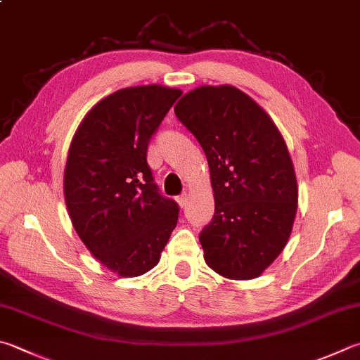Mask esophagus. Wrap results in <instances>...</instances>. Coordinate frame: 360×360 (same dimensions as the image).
Masks as SVG:
<instances>
[{
  "label": "esophagus",
  "mask_w": 360,
  "mask_h": 360,
  "mask_svg": "<svg viewBox=\"0 0 360 360\" xmlns=\"http://www.w3.org/2000/svg\"><path fill=\"white\" fill-rule=\"evenodd\" d=\"M177 202H179V205L183 208V207H186L188 205V194H181L180 198L177 199Z\"/></svg>",
  "instance_id": "34e87169"
}]
</instances>
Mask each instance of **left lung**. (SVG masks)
I'll return each instance as SVG.
<instances>
[{
    "label": "left lung",
    "mask_w": 360,
    "mask_h": 360,
    "mask_svg": "<svg viewBox=\"0 0 360 360\" xmlns=\"http://www.w3.org/2000/svg\"><path fill=\"white\" fill-rule=\"evenodd\" d=\"M207 155L214 216L199 241L214 273L259 277L287 246L297 210L288 147L268 112L238 87L199 86L174 108Z\"/></svg>",
    "instance_id": "left-lung-1"
}]
</instances>
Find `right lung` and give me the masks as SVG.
Here are the masks:
<instances>
[{
	"instance_id": "1",
	"label": "right lung",
	"mask_w": 360,
	"mask_h": 360,
	"mask_svg": "<svg viewBox=\"0 0 360 360\" xmlns=\"http://www.w3.org/2000/svg\"><path fill=\"white\" fill-rule=\"evenodd\" d=\"M180 96L161 84L119 89L91 108L70 142L67 212L89 252L120 277L157 266L177 226L179 205L158 193L147 146Z\"/></svg>"
}]
</instances>
